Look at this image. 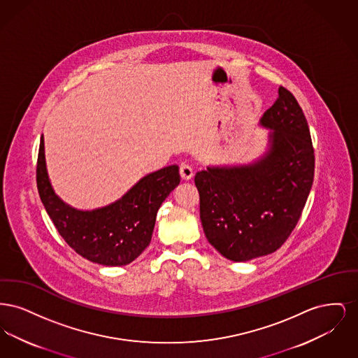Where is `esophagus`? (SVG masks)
<instances>
[{"label": "esophagus", "mask_w": 358, "mask_h": 358, "mask_svg": "<svg viewBox=\"0 0 358 358\" xmlns=\"http://www.w3.org/2000/svg\"><path fill=\"white\" fill-rule=\"evenodd\" d=\"M180 176H181V178H182V180L189 181V180L193 177V169H192L189 165L182 164V165L180 166Z\"/></svg>", "instance_id": "esophagus-1"}]
</instances>
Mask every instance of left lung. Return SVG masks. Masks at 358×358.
<instances>
[{
	"mask_svg": "<svg viewBox=\"0 0 358 358\" xmlns=\"http://www.w3.org/2000/svg\"><path fill=\"white\" fill-rule=\"evenodd\" d=\"M259 124L267 149L240 165L197 171L200 219L208 241L232 262L273 254L299 220L314 180V150L305 114L279 87Z\"/></svg>",
	"mask_w": 358,
	"mask_h": 358,
	"instance_id": "8db88e82",
	"label": "left lung"
}]
</instances>
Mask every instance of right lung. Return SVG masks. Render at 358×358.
Returning <instances> with one entry per match:
<instances>
[{
  "mask_svg": "<svg viewBox=\"0 0 358 358\" xmlns=\"http://www.w3.org/2000/svg\"><path fill=\"white\" fill-rule=\"evenodd\" d=\"M36 171L41 203L62 238L87 260L108 267L126 266L145 251L159 206L180 184L178 166L171 165L146 174L111 204L91 210L76 209L53 190L43 136Z\"/></svg>",
  "mask_w": 358,
  "mask_h": 358,
  "instance_id": "obj_1",
  "label": "right lung"
}]
</instances>
